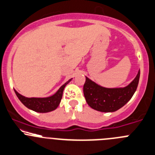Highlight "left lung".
Here are the masks:
<instances>
[{"instance_id": "left-lung-1", "label": "left lung", "mask_w": 155, "mask_h": 155, "mask_svg": "<svg viewBox=\"0 0 155 155\" xmlns=\"http://www.w3.org/2000/svg\"><path fill=\"white\" fill-rule=\"evenodd\" d=\"M140 70L134 80L123 87L109 88L101 86L86 77L84 95L88 105L103 113H113L126 105L131 100L138 87Z\"/></svg>"}]
</instances>
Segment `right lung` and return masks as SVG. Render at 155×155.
Instances as JSON below:
<instances>
[{"instance_id":"obj_1","label":"right lung","mask_w":155,"mask_h":155,"mask_svg":"<svg viewBox=\"0 0 155 155\" xmlns=\"http://www.w3.org/2000/svg\"><path fill=\"white\" fill-rule=\"evenodd\" d=\"M71 80L72 78L68 81L57 91L55 94L48 97H30L29 98V97H26L21 95L16 90H14V91L22 104L28 109L37 112V113H48V112L56 110L62 98L63 91L64 87Z\"/></svg>"}]
</instances>
